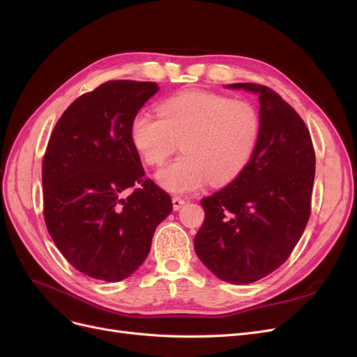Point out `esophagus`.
Instances as JSON below:
<instances>
[{"instance_id": "esophagus-1", "label": "esophagus", "mask_w": 357, "mask_h": 357, "mask_svg": "<svg viewBox=\"0 0 357 357\" xmlns=\"http://www.w3.org/2000/svg\"><path fill=\"white\" fill-rule=\"evenodd\" d=\"M185 204H186V201L183 199L181 197H174V198H172V208H174L176 211L180 210Z\"/></svg>"}]
</instances>
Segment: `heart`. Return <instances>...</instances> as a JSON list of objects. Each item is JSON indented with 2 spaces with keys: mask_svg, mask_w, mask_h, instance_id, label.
<instances>
[{
  "mask_svg": "<svg viewBox=\"0 0 357 357\" xmlns=\"http://www.w3.org/2000/svg\"><path fill=\"white\" fill-rule=\"evenodd\" d=\"M158 116L137 114L131 143L147 165L159 167L178 147L183 155L156 174L172 193L201 189L211 178L226 185L252 160L261 132L256 107L244 100L207 91H186L162 101Z\"/></svg>",
  "mask_w": 357,
  "mask_h": 357,
  "instance_id": "obj_1",
  "label": "heart"
}]
</instances>
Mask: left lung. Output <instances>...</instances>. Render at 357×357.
<instances>
[{
	"mask_svg": "<svg viewBox=\"0 0 357 357\" xmlns=\"http://www.w3.org/2000/svg\"><path fill=\"white\" fill-rule=\"evenodd\" d=\"M259 96L261 132L252 160L225 189L202 198L195 252L223 282L248 284L283 265L311 211L316 155L301 116L273 89L226 84Z\"/></svg>",
	"mask_w": 357,
	"mask_h": 357,
	"instance_id": "1",
	"label": "left lung"
}]
</instances>
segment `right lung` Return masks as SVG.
Masks as SVG:
<instances>
[{"label":"right lung","instance_id":"obj_1","mask_svg":"<svg viewBox=\"0 0 357 357\" xmlns=\"http://www.w3.org/2000/svg\"><path fill=\"white\" fill-rule=\"evenodd\" d=\"M158 91L153 82H107L79 96L50 135L43 159L46 226L63 257L88 277L121 282L134 274L172 211L168 193L144 180L129 135Z\"/></svg>","mask_w":357,"mask_h":357}]
</instances>
